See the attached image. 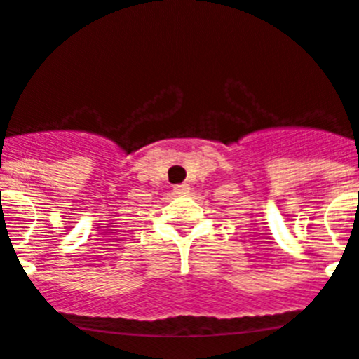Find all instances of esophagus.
Instances as JSON below:
<instances>
[{"label": "esophagus", "instance_id": "1", "mask_svg": "<svg viewBox=\"0 0 359 359\" xmlns=\"http://www.w3.org/2000/svg\"><path fill=\"white\" fill-rule=\"evenodd\" d=\"M173 191H175L177 194H186L187 191H189V186H187V184H177V186L173 187Z\"/></svg>", "mask_w": 359, "mask_h": 359}]
</instances>
